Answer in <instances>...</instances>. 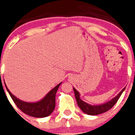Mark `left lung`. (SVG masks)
Returning a JSON list of instances; mask_svg holds the SVG:
<instances>
[{
    "label": "left lung",
    "instance_id": "8db88e82",
    "mask_svg": "<svg viewBox=\"0 0 135 135\" xmlns=\"http://www.w3.org/2000/svg\"><path fill=\"white\" fill-rule=\"evenodd\" d=\"M73 89L74 91L75 97H76V101H77V104L79 106V108H80L81 110L85 114H88V115H95L103 114L104 112H108V110H109L117 103V101L119 99L120 97L121 96L122 93L125 90V87L120 92V93L118 95L115 97L114 98L112 99L111 101H108L105 103H103L102 105H92L88 104L86 102L83 101L80 98L79 93L74 88H73Z\"/></svg>",
    "mask_w": 135,
    "mask_h": 135
}]
</instances>
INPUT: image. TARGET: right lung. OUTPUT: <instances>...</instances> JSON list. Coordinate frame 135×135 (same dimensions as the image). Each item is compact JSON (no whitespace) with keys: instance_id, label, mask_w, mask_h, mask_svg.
<instances>
[{"instance_id":"obj_1","label":"right lung","mask_w":135,"mask_h":135,"mask_svg":"<svg viewBox=\"0 0 135 135\" xmlns=\"http://www.w3.org/2000/svg\"><path fill=\"white\" fill-rule=\"evenodd\" d=\"M61 84V82L53 88L41 101L36 103H27L18 99L13 95H12L5 84L4 85L13 101L20 110L30 116L45 118L49 115L55 108V95Z\"/></svg>"}]
</instances>
